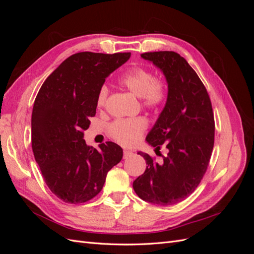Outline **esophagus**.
<instances>
[{
	"mask_svg": "<svg viewBox=\"0 0 254 254\" xmlns=\"http://www.w3.org/2000/svg\"><path fill=\"white\" fill-rule=\"evenodd\" d=\"M133 155L132 151L130 150H124V159H128L129 157H131Z\"/></svg>",
	"mask_w": 254,
	"mask_h": 254,
	"instance_id": "obj_1",
	"label": "esophagus"
}]
</instances>
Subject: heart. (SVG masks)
Wrapping results in <instances>:
<instances>
[{"label":"heart","mask_w":254,"mask_h":254,"mask_svg":"<svg viewBox=\"0 0 254 254\" xmlns=\"http://www.w3.org/2000/svg\"><path fill=\"white\" fill-rule=\"evenodd\" d=\"M121 86L126 88L135 96L140 97L147 108H158L167 98V87L163 79L155 77L148 68L132 67L121 76ZM109 90L103 86L98 91L96 104L98 108L105 105ZM147 128V122L143 118L117 120L109 125L108 132L114 141L121 145L132 146L140 141Z\"/></svg>","instance_id":"b5f03b06"}]
</instances>
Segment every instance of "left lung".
<instances>
[{
	"instance_id": "8db88e82",
	"label": "left lung",
	"mask_w": 254,
	"mask_h": 254,
	"mask_svg": "<svg viewBox=\"0 0 254 254\" xmlns=\"http://www.w3.org/2000/svg\"><path fill=\"white\" fill-rule=\"evenodd\" d=\"M141 57L160 68L168 88L164 108L146 142L158 151L164 146L168 152L161 163L137 152L147 166L133 181V190L147 202L176 204L193 193L209 166L215 133L212 104L202 81L178 53H144Z\"/></svg>"
}]
</instances>
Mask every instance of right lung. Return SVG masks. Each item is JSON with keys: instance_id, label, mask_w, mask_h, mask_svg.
Wrapping results in <instances>:
<instances>
[{"instance_id": "right-lung-1", "label": "right lung", "mask_w": 254, "mask_h": 254, "mask_svg": "<svg viewBox=\"0 0 254 254\" xmlns=\"http://www.w3.org/2000/svg\"><path fill=\"white\" fill-rule=\"evenodd\" d=\"M130 53L81 52L66 58L45 79L34 103L32 147L53 194L67 203L91 200L123 158L113 142L88 146L83 130L96 113L98 91Z\"/></svg>"}]
</instances>
